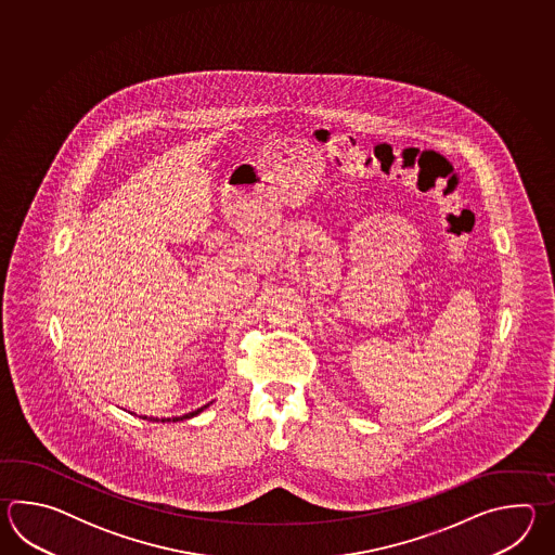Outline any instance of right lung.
I'll use <instances>...</instances> for the list:
<instances>
[{
  "instance_id": "obj_1",
  "label": "right lung",
  "mask_w": 555,
  "mask_h": 555,
  "mask_svg": "<svg viewBox=\"0 0 555 555\" xmlns=\"http://www.w3.org/2000/svg\"><path fill=\"white\" fill-rule=\"evenodd\" d=\"M206 406H208V404H204L201 409H196V411H192V413L184 414V416H172V418H149V416H142V418H144V421H153V423H177V421H184V418H192V416L201 414Z\"/></svg>"
}]
</instances>
